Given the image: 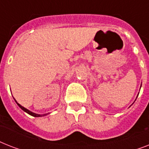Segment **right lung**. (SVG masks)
I'll return each mask as SVG.
<instances>
[{
  "label": "right lung",
  "instance_id": "add662e5",
  "mask_svg": "<svg viewBox=\"0 0 149 149\" xmlns=\"http://www.w3.org/2000/svg\"><path fill=\"white\" fill-rule=\"evenodd\" d=\"M16 103H17V102H16ZM17 105L19 106V107H20V108H21V109H22V110H23V111H25L26 113H29V114H30V115L33 116V117H42V116L46 115V113H45V114H43V115H40V114H38V113H33V112H31V111H29L28 109L24 108V107H22V105H20L19 104H17Z\"/></svg>",
  "mask_w": 149,
  "mask_h": 149
}]
</instances>
